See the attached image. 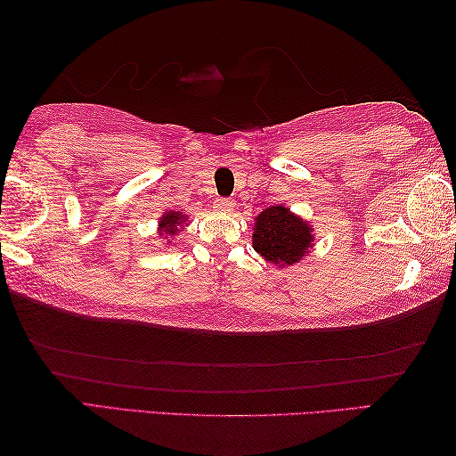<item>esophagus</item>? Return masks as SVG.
<instances>
[{
  "label": "esophagus",
  "instance_id": "1",
  "mask_svg": "<svg viewBox=\"0 0 456 456\" xmlns=\"http://www.w3.org/2000/svg\"><path fill=\"white\" fill-rule=\"evenodd\" d=\"M214 208L218 212H232L234 210V200H216Z\"/></svg>",
  "mask_w": 456,
  "mask_h": 456
}]
</instances>
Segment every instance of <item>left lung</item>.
I'll return each instance as SVG.
<instances>
[{"mask_svg": "<svg viewBox=\"0 0 456 456\" xmlns=\"http://www.w3.org/2000/svg\"><path fill=\"white\" fill-rule=\"evenodd\" d=\"M252 230V248L277 268L301 263L315 246L311 224L282 204L265 208L255 218Z\"/></svg>", "mask_w": 456, "mask_h": 456, "instance_id": "left-lung-1", "label": "left lung"}]
</instances>
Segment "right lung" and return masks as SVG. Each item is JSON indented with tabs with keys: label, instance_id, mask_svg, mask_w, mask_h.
Returning a JSON list of instances; mask_svg holds the SVG:
<instances>
[{
	"label": "right lung",
	"instance_id": "1",
	"mask_svg": "<svg viewBox=\"0 0 456 456\" xmlns=\"http://www.w3.org/2000/svg\"><path fill=\"white\" fill-rule=\"evenodd\" d=\"M188 218H190L188 214L175 212V210H166L159 216L158 230H159V236L166 240V246L175 244L174 238L179 236L183 226H188Z\"/></svg>",
	"mask_w": 456,
	"mask_h": 456
}]
</instances>
